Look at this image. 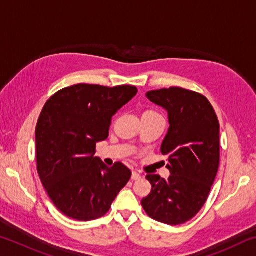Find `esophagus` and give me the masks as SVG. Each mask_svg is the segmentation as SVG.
I'll return each mask as SVG.
<instances>
[{
  "mask_svg": "<svg viewBox=\"0 0 256 256\" xmlns=\"http://www.w3.org/2000/svg\"><path fill=\"white\" fill-rule=\"evenodd\" d=\"M141 178V175L138 174V172H132V180H140Z\"/></svg>",
  "mask_w": 256,
  "mask_h": 256,
  "instance_id": "esophagus-1",
  "label": "esophagus"
}]
</instances>
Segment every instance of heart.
Returning a JSON list of instances; mask_svg holds the SVG:
<instances>
[{
  "label": "heart",
  "mask_w": 256,
  "mask_h": 256,
  "mask_svg": "<svg viewBox=\"0 0 256 256\" xmlns=\"http://www.w3.org/2000/svg\"><path fill=\"white\" fill-rule=\"evenodd\" d=\"M150 112H151V110H150Z\"/></svg>",
  "instance_id": "obj_1"
}]
</instances>
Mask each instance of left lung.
Listing matches in <instances>:
<instances>
[{"label": "left lung", "mask_w": 256, "mask_h": 256, "mask_svg": "<svg viewBox=\"0 0 256 256\" xmlns=\"http://www.w3.org/2000/svg\"><path fill=\"white\" fill-rule=\"evenodd\" d=\"M146 98L167 110L170 128L162 144L168 157V180L146 175L152 185L141 204L159 222L184 224L196 216L209 196L219 168V122L202 94L183 88L151 90Z\"/></svg>", "instance_id": "left-lung-1"}]
</instances>
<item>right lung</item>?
<instances>
[{"instance_id": "1", "label": "right lung", "mask_w": 256, "mask_h": 256, "mask_svg": "<svg viewBox=\"0 0 256 256\" xmlns=\"http://www.w3.org/2000/svg\"><path fill=\"white\" fill-rule=\"evenodd\" d=\"M136 94L134 86L80 84L45 104L36 126L37 170L62 214L80 222L100 218L131 178L125 164L108 167L94 150L108 138L112 115Z\"/></svg>"}]
</instances>
